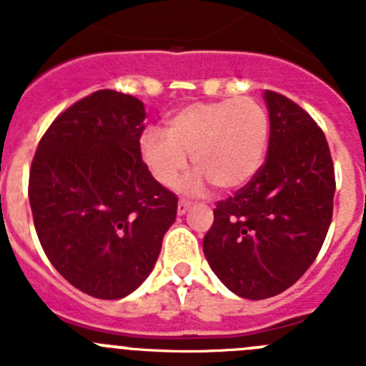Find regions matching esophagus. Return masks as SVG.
I'll return each instance as SVG.
<instances>
[{"mask_svg": "<svg viewBox=\"0 0 366 366\" xmlns=\"http://www.w3.org/2000/svg\"><path fill=\"white\" fill-rule=\"evenodd\" d=\"M189 209H190V202H187V199H179V203H177V214L183 216Z\"/></svg>", "mask_w": 366, "mask_h": 366, "instance_id": "34e87169", "label": "esophagus"}]
</instances>
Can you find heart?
Here are the masks:
<instances>
[{"mask_svg": "<svg viewBox=\"0 0 366 366\" xmlns=\"http://www.w3.org/2000/svg\"><path fill=\"white\" fill-rule=\"evenodd\" d=\"M269 117L260 102L249 97L196 102L167 119V134L144 130L139 152L155 181L172 187L189 167L198 168L185 181L196 190L211 181L218 190L240 189L264 163Z\"/></svg>", "mask_w": 366, "mask_h": 366, "instance_id": "heart-1", "label": "heart"}]
</instances>
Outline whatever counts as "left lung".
<instances>
[{"mask_svg": "<svg viewBox=\"0 0 366 366\" xmlns=\"http://www.w3.org/2000/svg\"><path fill=\"white\" fill-rule=\"evenodd\" d=\"M266 163L234 196L218 202L203 253L238 297H274L306 273L334 212L335 174L317 122L287 97L266 89Z\"/></svg>", "mask_w": 366, "mask_h": 366, "instance_id": "obj_1", "label": "left lung"}]
</instances>
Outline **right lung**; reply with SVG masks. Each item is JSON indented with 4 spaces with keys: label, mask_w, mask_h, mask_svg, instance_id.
<instances>
[{
    "label": "right lung",
    "mask_w": 366,
    "mask_h": 366,
    "mask_svg": "<svg viewBox=\"0 0 366 366\" xmlns=\"http://www.w3.org/2000/svg\"><path fill=\"white\" fill-rule=\"evenodd\" d=\"M144 119L139 99L100 89L54 119L31 164L38 240L54 269L97 299L135 292L176 222V194L139 152Z\"/></svg>",
    "instance_id": "right-lung-1"
}]
</instances>
